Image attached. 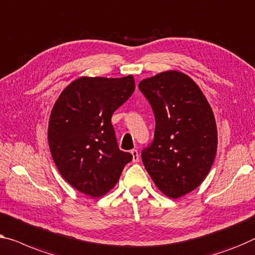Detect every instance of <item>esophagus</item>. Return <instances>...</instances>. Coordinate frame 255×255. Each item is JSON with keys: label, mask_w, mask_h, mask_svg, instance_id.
Masks as SVG:
<instances>
[{"label": "esophagus", "mask_w": 255, "mask_h": 255, "mask_svg": "<svg viewBox=\"0 0 255 255\" xmlns=\"http://www.w3.org/2000/svg\"><path fill=\"white\" fill-rule=\"evenodd\" d=\"M130 153L132 155V161L134 162H137L138 159H139V155H138V151L137 150H131Z\"/></svg>", "instance_id": "34e87169"}]
</instances>
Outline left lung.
<instances>
[{"label": "left lung", "instance_id": "8db88e82", "mask_svg": "<svg viewBox=\"0 0 255 255\" xmlns=\"http://www.w3.org/2000/svg\"><path fill=\"white\" fill-rule=\"evenodd\" d=\"M155 117L154 139L142 151L144 167L157 188L177 199L203 183L218 147L213 110L199 86L169 70L139 82Z\"/></svg>", "mask_w": 255, "mask_h": 255}]
</instances>
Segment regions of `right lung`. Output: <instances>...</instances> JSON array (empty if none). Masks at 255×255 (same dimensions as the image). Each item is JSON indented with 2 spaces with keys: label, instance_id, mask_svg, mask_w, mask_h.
I'll return each mask as SVG.
<instances>
[{
  "label": "right lung",
  "instance_id": "obj_1",
  "mask_svg": "<svg viewBox=\"0 0 255 255\" xmlns=\"http://www.w3.org/2000/svg\"><path fill=\"white\" fill-rule=\"evenodd\" d=\"M135 90L132 75L80 77L55 102L48 142L57 169L79 192L100 198L115 188L132 155L119 150L113 112Z\"/></svg>",
  "mask_w": 255,
  "mask_h": 255
}]
</instances>
